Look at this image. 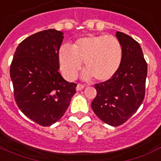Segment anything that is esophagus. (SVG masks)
I'll use <instances>...</instances> for the list:
<instances>
[{
	"mask_svg": "<svg viewBox=\"0 0 161 161\" xmlns=\"http://www.w3.org/2000/svg\"><path fill=\"white\" fill-rule=\"evenodd\" d=\"M83 88H84V85L81 84V83H78V85H77L76 87L77 91H80V90L83 89Z\"/></svg>",
	"mask_w": 161,
	"mask_h": 161,
	"instance_id": "esophagus-1",
	"label": "esophagus"
}]
</instances>
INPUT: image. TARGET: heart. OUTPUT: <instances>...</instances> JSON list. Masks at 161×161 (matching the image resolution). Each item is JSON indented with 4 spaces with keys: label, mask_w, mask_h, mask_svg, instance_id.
I'll return each instance as SVG.
<instances>
[{
    "label": "heart",
    "mask_w": 161,
    "mask_h": 161,
    "mask_svg": "<svg viewBox=\"0 0 161 161\" xmlns=\"http://www.w3.org/2000/svg\"><path fill=\"white\" fill-rule=\"evenodd\" d=\"M123 58L121 42L112 35H87L73 46L64 44L58 50L62 74L68 80L76 78L84 62L85 78L99 82L109 80L119 70Z\"/></svg>",
    "instance_id": "1"
}]
</instances>
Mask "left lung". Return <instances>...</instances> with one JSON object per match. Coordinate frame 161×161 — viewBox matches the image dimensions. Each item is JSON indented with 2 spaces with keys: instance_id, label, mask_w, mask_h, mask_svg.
I'll list each match as a JSON object with an SVG mask.
<instances>
[{
  "instance_id": "obj_1",
  "label": "left lung",
  "mask_w": 161,
  "mask_h": 161,
  "mask_svg": "<svg viewBox=\"0 0 161 161\" xmlns=\"http://www.w3.org/2000/svg\"><path fill=\"white\" fill-rule=\"evenodd\" d=\"M123 58L117 73L111 79L96 83L97 96L91 107L94 113L112 126L126 122L142 105L146 92L147 64L141 45L134 39L117 31Z\"/></svg>"
}]
</instances>
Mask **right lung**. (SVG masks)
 <instances>
[{
  "mask_svg": "<svg viewBox=\"0 0 161 161\" xmlns=\"http://www.w3.org/2000/svg\"><path fill=\"white\" fill-rule=\"evenodd\" d=\"M64 33L53 29L29 36L16 48L10 75L18 108L43 126L58 121L69 108L77 84L58 72V50Z\"/></svg>",
  "mask_w": 161,
  "mask_h": 161,
  "instance_id": "right-lung-1",
  "label": "right lung"
}]
</instances>
